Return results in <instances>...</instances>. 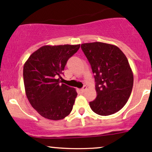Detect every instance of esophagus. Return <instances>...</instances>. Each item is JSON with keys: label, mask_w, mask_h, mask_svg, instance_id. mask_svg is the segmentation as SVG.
I'll list each match as a JSON object with an SVG mask.
<instances>
[{"label": "esophagus", "mask_w": 152, "mask_h": 152, "mask_svg": "<svg viewBox=\"0 0 152 152\" xmlns=\"http://www.w3.org/2000/svg\"><path fill=\"white\" fill-rule=\"evenodd\" d=\"M86 88H87V86H83V88H82L81 89V91L82 93H83L84 91H85L86 90Z\"/></svg>", "instance_id": "obj_1"}]
</instances>
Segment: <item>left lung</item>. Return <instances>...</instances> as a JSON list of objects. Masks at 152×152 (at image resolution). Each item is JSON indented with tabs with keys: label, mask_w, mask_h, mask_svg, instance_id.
Listing matches in <instances>:
<instances>
[{
	"label": "left lung",
	"mask_w": 152,
	"mask_h": 152,
	"mask_svg": "<svg viewBox=\"0 0 152 152\" xmlns=\"http://www.w3.org/2000/svg\"><path fill=\"white\" fill-rule=\"evenodd\" d=\"M81 49L96 81L97 96L89 103L91 108L103 116L118 112L128 100L134 81L127 57L115 45L99 42L82 44Z\"/></svg>",
	"instance_id": "obj_1"
}]
</instances>
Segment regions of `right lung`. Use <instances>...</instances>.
Segmentation results:
<instances>
[{
    "instance_id": "obj_1",
    "label": "right lung",
    "mask_w": 152,
    "mask_h": 152,
    "mask_svg": "<svg viewBox=\"0 0 152 152\" xmlns=\"http://www.w3.org/2000/svg\"><path fill=\"white\" fill-rule=\"evenodd\" d=\"M80 45H45L32 53L24 64L23 79L29 102L41 116L62 120L71 112L76 89L60 83L68 59Z\"/></svg>"
}]
</instances>
